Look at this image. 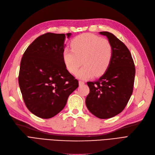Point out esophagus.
Returning a JSON list of instances; mask_svg holds the SVG:
<instances>
[{
	"label": "esophagus",
	"mask_w": 155,
	"mask_h": 155,
	"mask_svg": "<svg viewBox=\"0 0 155 155\" xmlns=\"http://www.w3.org/2000/svg\"><path fill=\"white\" fill-rule=\"evenodd\" d=\"M84 84V82L83 81H79V86H81V85H83V84Z\"/></svg>",
	"instance_id": "obj_1"
}]
</instances>
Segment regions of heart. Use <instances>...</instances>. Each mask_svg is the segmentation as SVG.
I'll use <instances>...</instances> for the list:
<instances>
[{"mask_svg":"<svg viewBox=\"0 0 155 155\" xmlns=\"http://www.w3.org/2000/svg\"><path fill=\"white\" fill-rule=\"evenodd\" d=\"M71 46L72 49L65 48L62 53L64 64L71 73L76 74L82 63L85 66L77 74L80 79L100 76L106 72L113 53V46L107 39L86 33L74 38Z\"/></svg>","mask_w":155,"mask_h":155,"instance_id":"b5f03b06","label":"heart"}]
</instances>
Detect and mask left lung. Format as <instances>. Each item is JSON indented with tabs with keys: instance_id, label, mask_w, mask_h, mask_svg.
Returning a JSON list of instances; mask_svg holds the SVG:
<instances>
[{
	"instance_id": "1",
	"label": "left lung",
	"mask_w": 155,
	"mask_h": 155,
	"mask_svg": "<svg viewBox=\"0 0 155 155\" xmlns=\"http://www.w3.org/2000/svg\"><path fill=\"white\" fill-rule=\"evenodd\" d=\"M99 33L110 42L113 57L106 72L97 81L87 83L90 93L85 102L91 114L107 119L120 113L127 106L133 92L135 68L124 43L110 32Z\"/></svg>"
}]
</instances>
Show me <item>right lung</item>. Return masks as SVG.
I'll return each mask as SVG.
<instances>
[{"instance_id":"right-lung-1","label":"right lung","mask_w":155,"mask_h":155,"mask_svg":"<svg viewBox=\"0 0 155 155\" xmlns=\"http://www.w3.org/2000/svg\"><path fill=\"white\" fill-rule=\"evenodd\" d=\"M48 32L35 39L21 60L18 83L27 107L43 119L57 115L79 86L67 70L62 57L65 36Z\"/></svg>"}]
</instances>
